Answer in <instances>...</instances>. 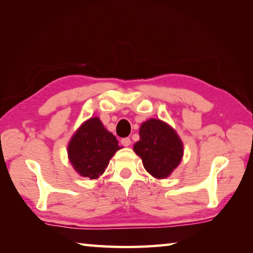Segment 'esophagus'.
I'll use <instances>...</instances> for the list:
<instances>
[{"instance_id":"1","label":"esophagus","mask_w":253,"mask_h":253,"mask_svg":"<svg viewBox=\"0 0 253 253\" xmlns=\"http://www.w3.org/2000/svg\"><path fill=\"white\" fill-rule=\"evenodd\" d=\"M121 143L124 145V146H129L130 143H131V140H130L129 137H125V138H123L121 140Z\"/></svg>"}]
</instances>
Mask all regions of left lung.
Instances as JSON below:
<instances>
[{
	"instance_id": "left-lung-1",
	"label": "left lung",
	"mask_w": 253,
	"mask_h": 253,
	"mask_svg": "<svg viewBox=\"0 0 253 253\" xmlns=\"http://www.w3.org/2000/svg\"><path fill=\"white\" fill-rule=\"evenodd\" d=\"M139 136L134 151L145 169L156 178L168 177L183 156V144L176 132L162 121L149 119L140 126Z\"/></svg>"
}]
</instances>
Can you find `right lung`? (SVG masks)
<instances>
[{"mask_svg": "<svg viewBox=\"0 0 253 253\" xmlns=\"http://www.w3.org/2000/svg\"><path fill=\"white\" fill-rule=\"evenodd\" d=\"M119 148L116 137L95 117L85 122L72 137L68 155L81 176L96 179L105 172L109 160Z\"/></svg>", "mask_w": 253, "mask_h": 253, "instance_id": "right-lung-1", "label": "right lung"}]
</instances>
